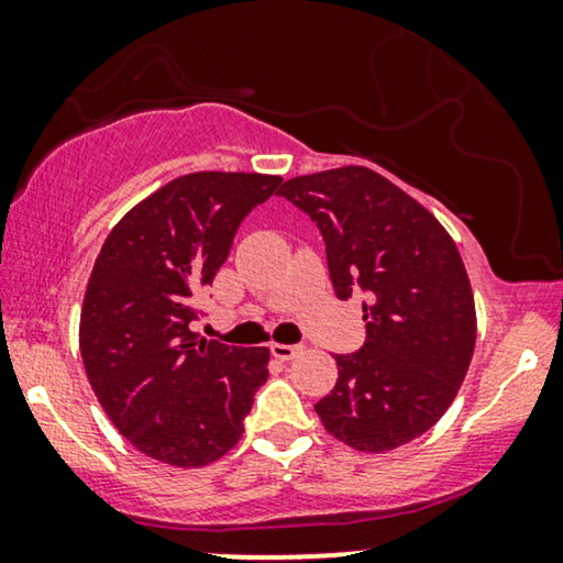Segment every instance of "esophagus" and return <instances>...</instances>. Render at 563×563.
<instances>
[{"label":"esophagus","mask_w":563,"mask_h":563,"mask_svg":"<svg viewBox=\"0 0 563 563\" xmlns=\"http://www.w3.org/2000/svg\"><path fill=\"white\" fill-rule=\"evenodd\" d=\"M302 351H305V345H287V343H274L272 345V353L282 361H291V358L302 356Z\"/></svg>","instance_id":"esophagus-1"}]
</instances>
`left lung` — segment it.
Instances as JSON below:
<instances>
[{
  "mask_svg": "<svg viewBox=\"0 0 563 563\" xmlns=\"http://www.w3.org/2000/svg\"><path fill=\"white\" fill-rule=\"evenodd\" d=\"M279 195L320 228L338 299L366 297V343L335 356L338 382L314 412L356 451L415 441L449 410L472 364L474 295L456 243L366 166L297 176Z\"/></svg>",
  "mask_w": 563,
  "mask_h": 563,
  "instance_id": "1",
  "label": "left lung"
}]
</instances>
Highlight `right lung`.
<instances>
[{
	"mask_svg": "<svg viewBox=\"0 0 563 563\" xmlns=\"http://www.w3.org/2000/svg\"><path fill=\"white\" fill-rule=\"evenodd\" d=\"M282 176L197 172L135 205L99 251L81 307L79 349L112 426L145 456L197 468L243 435L268 349L195 333L197 295Z\"/></svg>",
	"mask_w": 563,
	"mask_h": 563,
	"instance_id": "right-lung-1",
	"label": "right lung"
}]
</instances>
